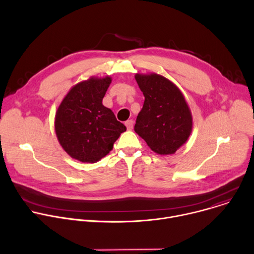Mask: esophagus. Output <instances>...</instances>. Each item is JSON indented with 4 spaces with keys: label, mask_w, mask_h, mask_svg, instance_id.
<instances>
[{
    "label": "esophagus",
    "mask_w": 254,
    "mask_h": 254,
    "mask_svg": "<svg viewBox=\"0 0 254 254\" xmlns=\"http://www.w3.org/2000/svg\"><path fill=\"white\" fill-rule=\"evenodd\" d=\"M126 127L128 130H131L132 127H133V122L130 120V121H127L126 122Z\"/></svg>",
    "instance_id": "34e87169"
}]
</instances>
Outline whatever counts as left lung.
<instances>
[{"mask_svg": "<svg viewBox=\"0 0 254 254\" xmlns=\"http://www.w3.org/2000/svg\"><path fill=\"white\" fill-rule=\"evenodd\" d=\"M134 78L144 96L134 131L155 153L175 154L187 141L193 127L191 111L183 93L160 74L136 73Z\"/></svg>", "mask_w": 254, "mask_h": 254, "instance_id": "left-lung-1", "label": "left lung"}]
</instances>
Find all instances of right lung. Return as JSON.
<instances>
[{"instance_id":"right-lung-1","label":"right lung","mask_w":254,"mask_h":254,"mask_svg":"<svg viewBox=\"0 0 254 254\" xmlns=\"http://www.w3.org/2000/svg\"><path fill=\"white\" fill-rule=\"evenodd\" d=\"M112 77H90L72 87L55 116V131L63 150L82 163H95L110 153L127 130L102 98Z\"/></svg>"}]
</instances>
